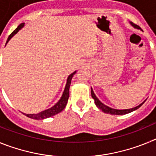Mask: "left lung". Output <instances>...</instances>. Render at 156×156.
Returning a JSON list of instances; mask_svg holds the SVG:
<instances>
[{
  "label": "left lung",
  "instance_id": "obj_1",
  "mask_svg": "<svg viewBox=\"0 0 156 156\" xmlns=\"http://www.w3.org/2000/svg\"><path fill=\"white\" fill-rule=\"evenodd\" d=\"M130 23V25H131V26H133L134 28L140 29V27H139L137 25L133 24V23ZM91 97L93 98V99L94 100L95 105H96V106H97L99 109H101L102 112H105V113L111 114V115H125V114L129 113V112H133V111H135V110H137V108H140V106L144 104V101H144V102H142L141 104L139 105L136 106V107H134V108H129V109H115V108H110V107H108V106H107V105H105L103 104L101 101H100V100H99V99L96 97V95H95L94 93L93 90H92V88H91Z\"/></svg>",
  "mask_w": 156,
  "mask_h": 156
}]
</instances>
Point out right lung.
Returning <instances> with one entry per match:
<instances>
[{
    "label": "right lung",
    "instance_id": "right-lung-1",
    "mask_svg": "<svg viewBox=\"0 0 156 156\" xmlns=\"http://www.w3.org/2000/svg\"><path fill=\"white\" fill-rule=\"evenodd\" d=\"M24 24L25 23H21L16 30L12 32V34L9 35V37H8L6 44H8V41H10L11 38H12L15 34H17L18 32H19V30H20L23 27H24ZM76 73V71L73 72V73H71L69 76L68 78H67V81H66V87H65L64 92H63L61 98H60V100H59L55 105L52 106L51 108L44 110V111L41 112H39V113L37 114H24L25 115H27V117H29V118H31V119H46V118H49V117L51 116H53V115H56V114L59 113V112H61L65 108V107L66 106V104H67V101H68L69 97V87L70 84H71L72 78H73V75Z\"/></svg>",
    "mask_w": 156,
    "mask_h": 156
}]
</instances>
